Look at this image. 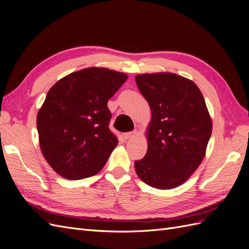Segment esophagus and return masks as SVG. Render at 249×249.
<instances>
[{
  "label": "esophagus",
  "mask_w": 249,
  "mask_h": 249,
  "mask_svg": "<svg viewBox=\"0 0 249 249\" xmlns=\"http://www.w3.org/2000/svg\"><path fill=\"white\" fill-rule=\"evenodd\" d=\"M137 134L136 131H132V132H126V133H124V139H130L132 138L133 136H135V135Z\"/></svg>",
  "instance_id": "obj_1"
}]
</instances>
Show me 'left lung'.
<instances>
[{
    "label": "left lung",
    "mask_w": 249,
    "mask_h": 249,
    "mask_svg": "<svg viewBox=\"0 0 249 249\" xmlns=\"http://www.w3.org/2000/svg\"><path fill=\"white\" fill-rule=\"evenodd\" d=\"M152 110L148 147L135 161L138 177L157 189H172L196 170L212 134V120L198 87L171 72L136 76Z\"/></svg>",
    "instance_id": "8db88e82"
}]
</instances>
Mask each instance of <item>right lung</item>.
I'll return each mask as SVG.
<instances>
[{
  "instance_id": "right-lung-1",
  "label": "right lung",
  "mask_w": 249,
  "mask_h": 249,
  "mask_svg": "<svg viewBox=\"0 0 249 249\" xmlns=\"http://www.w3.org/2000/svg\"><path fill=\"white\" fill-rule=\"evenodd\" d=\"M124 72L90 67L59 80L37 114L42 155L69 179L92 177L105 166L117 137L109 129L108 101L126 81Z\"/></svg>"
}]
</instances>
